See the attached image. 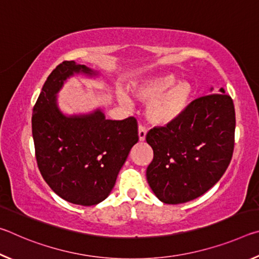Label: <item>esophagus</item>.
I'll return each mask as SVG.
<instances>
[{"label":"esophagus","instance_id":"34e87169","mask_svg":"<svg viewBox=\"0 0 259 259\" xmlns=\"http://www.w3.org/2000/svg\"><path fill=\"white\" fill-rule=\"evenodd\" d=\"M146 133H147V131H146L145 126H144L143 124H139V126H138V136H139L140 142H144V140H145Z\"/></svg>","mask_w":259,"mask_h":259}]
</instances>
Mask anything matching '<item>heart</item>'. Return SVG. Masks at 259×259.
<instances>
[{
  "instance_id": "b5f03b06",
  "label": "heart",
  "mask_w": 259,
  "mask_h": 259,
  "mask_svg": "<svg viewBox=\"0 0 259 259\" xmlns=\"http://www.w3.org/2000/svg\"><path fill=\"white\" fill-rule=\"evenodd\" d=\"M131 93L140 102L148 103L147 116L155 124H169L178 120L188 107L193 96L190 82L178 81L172 73H159L135 82ZM128 104L125 95H119Z\"/></svg>"
}]
</instances>
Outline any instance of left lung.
<instances>
[{"label":"left lung","mask_w":259,"mask_h":259,"mask_svg":"<svg viewBox=\"0 0 259 259\" xmlns=\"http://www.w3.org/2000/svg\"><path fill=\"white\" fill-rule=\"evenodd\" d=\"M234 133V104L224 89L193 100L178 120L148 131L154 155L146 177L157 199L185 203L210 190L230 164Z\"/></svg>","instance_id":"obj_1"}]
</instances>
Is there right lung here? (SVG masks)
I'll use <instances>...</instances> for the list:
<instances>
[{"label":"right lung","instance_id":"right-lung-1","mask_svg":"<svg viewBox=\"0 0 259 259\" xmlns=\"http://www.w3.org/2000/svg\"><path fill=\"white\" fill-rule=\"evenodd\" d=\"M74 73L95 75L84 65L63 61L48 76L33 107L32 133L37 166L61 199L95 205L109 195L117 174L138 142L134 116L107 120L97 109L89 115L65 116L56 94Z\"/></svg>","mask_w":259,"mask_h":259}]
</instances>
